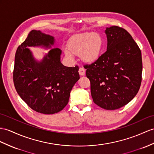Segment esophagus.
<instances>
[{
	"instance_id": "obj_1",
	"label": "esophagus",
	"mask_w": 154,
	"mask_h": 154,
	"mask_svg": "<svg viewBox=\"0 0 154 154\" xmlns=\"http://www.w3.org/2000/svg\"><path fill=\"white\" fill-rule=\"evenodd\" d=\"M78 72H79L80 76H84L85 74V69L83 68V67H80L79 70H78Z\"/></svg>"
}]
</instances>
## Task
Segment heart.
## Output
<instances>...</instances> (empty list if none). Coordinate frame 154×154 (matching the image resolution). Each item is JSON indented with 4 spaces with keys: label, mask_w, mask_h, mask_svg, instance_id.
Listing matches in <instances>:
<instances>
[{
    "label": "heart",
    "mask_w": 154,
    "mask_h": 154,
    "mask_svg": "<svg viewBox=\"0 0 154 154\" xmlns=\"http://www.w3.org/2000/svg\"><path fill=\"white\" fill-rule=\"evenodd\" d=\"M103 46L102 36L95 32H85L75 35L68 43L69 50L66 55L72 57L73 54L81 55L85 62L92 63L99 57Z\"/></svg>",
    "instance_id": "1"
}]
</instances>
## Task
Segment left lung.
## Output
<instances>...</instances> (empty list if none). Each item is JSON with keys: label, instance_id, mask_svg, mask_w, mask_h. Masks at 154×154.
Here are the masks:
<instances>
[{"label": "left lung", "instance_id": "obj_1", "mask_svg": "<svg viewBox=\"0 0 154 154\" xmlns=\"http://www.w3.org/2000/svg\"><path fill=\"white\" fill-rule=\"evenodd\" d=\"M107 50L91 64L84 65L97 105L116 110L137 94L142 82L141 51L125 29L106 28Z\"/></svg>", "mask_w": 154, "mask_h": 154}]
</instances>
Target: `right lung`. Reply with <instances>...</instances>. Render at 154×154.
I'll return each instance as SVG.
<instances>
[{
  "label": "right lung",
  "instance_id": "obj_1",
  "mask_svg": "<svg viewBox=\"0 0 154 154\" xmlns=\"http://www.w3.org/2000/svg\"><path fill=\"white\" fill-rule=\"evenodd\" d=\"M54 38L32 30L17 48L15 55L13 80L15 88L27 105L41 114H53L69 103L70 93L79 80L78 66H65L60 61L61 51L53 48L40 63L36 62L27 47L50 48Z\"/></svg>",
  "mask_w": 154,
  "mask_h": 154
}]
</instances>
